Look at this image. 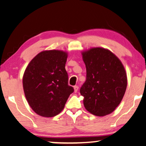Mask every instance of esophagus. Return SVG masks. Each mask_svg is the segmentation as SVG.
Returning a JSON list of instances; mask_svg holds the SVG:
<instances>
[{
	"label": "esophagus",
	"mask_w": 146,
	"mask_h": 146,
	"mask_svg": "<svg viewBox=\"0 0 146 146\" xmlns=\"http://www.w3.org/2000/svg\"><path fill=\"white\" fill-rule=\"evenodd\" d=\"M78 90H79V87L77 85L74 86V91H75V93H77Z\"/></svg>",
	"instance_id": "34e87169"
}]
</instances>
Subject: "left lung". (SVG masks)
I'll return each instance as SVG.
<instances>
[{"label": "left lung", "instance_id": "8db88e82", "mask_svg": "<svg viewBox=\"0 0 146 146\" xmlns=\"http://www.w3.org/2000/svg\"><path fill=\"white\" fill-rule=\"evenodd\" d=\"M86 66V81L80 89L83 104L91 114H110L120 103L127 87L124 67L110 51L91 48L82 53Z\"/></svg>", "mask_w": 146, "mask_h": 146}]
</instances>
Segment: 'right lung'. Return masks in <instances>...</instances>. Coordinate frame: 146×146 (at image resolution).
<instances>
[{
    "label": "right lung",
    "mask_w": 146,
    "mask_h": 146,
    "mask_svg": "<svg viewBox=\"0 0 146 146\" xmlns=\"http://www.w3.org/2000/svg\"><path fill=\"white\" fill-rule=\"evenodd\" d=\"M67 58V53L63 51H44L26 67L22 80L24 94L30 107L40 116L60 113L73 93L65 68Z\"/></svg>",
    "instance_id": "obj_1"
}]
</instances>
